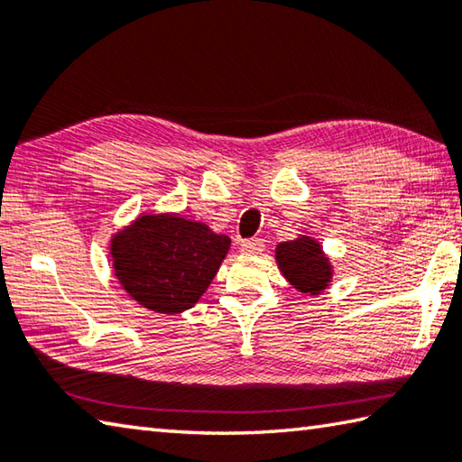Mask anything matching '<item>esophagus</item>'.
<instances>
[{
    "instance_id": "34e87169",
    "label": "esophagus",
    "mask_w": 462,
    "mask_h": 462,
    "mask_svg": "<svg viewBox=\"0 0 462 462\" xmlns=\"http://www.w3.org/2000/svg\"><path fill=\"white\" fill-rule=\"evenodd\" d=\"M263 249H265V245H263V241H261V239H247V241L241 243V251L245 255H259Z\"/></svg>"
}]
</instances>
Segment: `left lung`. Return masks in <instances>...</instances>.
Segmentation results:
<instances>
[{"instance_id":"left-lung-1","label":"left lung","mask_w":462,"mask_h":462,"mask_svg":"<svg viewBox=\"0 0 462 462\" xmlns=\"http://www.w3.org/2000/svg\"><path fill=\"white\" fill-rule=\"evenodd\" d=\"M275 259L282 273L295 290L308 295H318L332 280V265L321 251V245L311 237H301L280 243Z\"/></svg>"}]
</instances>
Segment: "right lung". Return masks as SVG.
Here are the masks:
<instances>
[{
  "mask_svg": "<svg viewBox=\"0 0 462 462\" xmlns=\"http://www.w3.org/2000/svg\"><path fill=\"white\" fill-rule=\"evenodd\" d=\"M231 239L179 215H143L112 237L120 285L143 308L180 313L207 291Z\"/></svg>",
  "mask_w": 462,
  "mask_h": 462,
  "instance_id": "add662e5",
  "label": "right lung"
}]
</instances>
